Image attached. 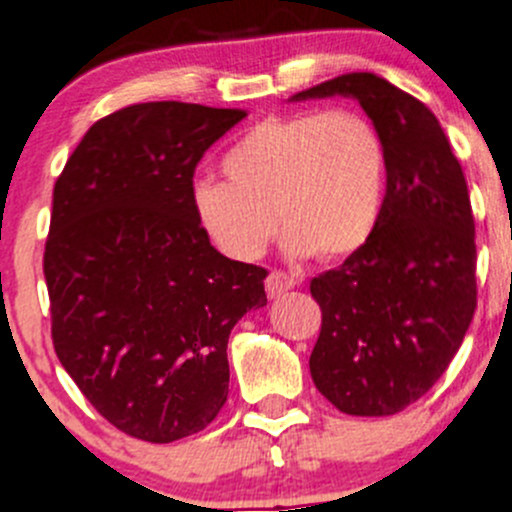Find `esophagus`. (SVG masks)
<instances>
[{"label":"esophagus","mask_w":512,"mask_h":512,"mask_svg":"<svg viewBox=\"0 0 512 512\" xmlns=\"http://www.w3.org/2000/svg\"><path fill=\"white\" fill-rule=\"evenodd\" d=\"M297 285H299L297 277L287 275V272H280V270L270 272V275H267V282H265L267 294H270V297H280L282 292H287V289H294Z\"/></svg>","instance_id":"34e87169"}]
</instances>
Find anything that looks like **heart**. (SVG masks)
<instances>
[{
  "instance_id": "b5f03b06",
  "label": "heart",
  "mask_w": 512,
  "mask_h": 512,
  "mask_svg": "<svg viewBox=\"0 0 512 512\" xmlns=\"http://www.w3.org/2000/svg\"><path fill=\"white\" fill-rule=\"evenodd\" d=\"M223 170L227 180H195L190 208L232 260H257L280 220L292 257H347L369 242L384 208V141L354 111L265 118L225 153Z\"/></svg>"
}]
</instances>
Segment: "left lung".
Here are the masks:
<instances>
[{
	"label": "left lung",
	"instance_id": "left-lung-1",
	"mask_svg": "<svg viewBox=\"0 0 512 512\" xmlns=\"http://www.w3.org/2000/svg\"><path fill=\"white\" fill-rule=\"evenodd\" d=\"M359 101L386 151L374 235L337 270L314 277L322 332L314 386L349 416H391L448 369L476 312V225L458 158L418 98L369 71L342 74L289 101Z\"/></svg>",
	"mask_w": 512,
	"mask_h": 512
}]
</instances>
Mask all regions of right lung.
<instances>
[{
    "mask_svg": "<svg viewBox=\"0 0 512 512\" xmlns=\"http://www.w3.org/2000/svg\"><path fill=\"white\" fill-rule=\"evenodd\" d=\"M247 113L126 106L86 131L54 185L44 277L51 339L118 431L170 443L227 401V339L267 304V270L220 255L190 208L200 158Z\"/></svg>",
    "mask_w": 512,
    "mask_h": 512,
    "instance_id": "obj_1",
    "label": "right lung"
}]
</instances>
